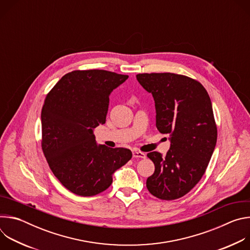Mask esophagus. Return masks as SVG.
Masks as SVG:
<instances>
[{"label":"esophagus","instance_id":"1","mask_svg":"<svg viewBox=\"0 0 250 250\" xmlns=\"http://www.w3.org/2000/svg\"><path fill=\"white\" fill-rule=\"evenodd\" d=\"M132 156L135 158H146V154L145 152H141V151H133Z\"/></svg>","mask_w":250,"mask_h":250}]
</instances>
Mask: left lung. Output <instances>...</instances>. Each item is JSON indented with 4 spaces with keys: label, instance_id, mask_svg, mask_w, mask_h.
Masks as SVG:
<instances>
[{
    "label": "left lung",
    "instance_id": "1",
    "mask_svg": "<svg viewBox=\"0 0 250 250\" xmlns=\"http://www.w3.org/2000/svg\"><path fill=\"white\" fill-rule=\"evenodd\" d=\"M136 79L153 96L157 129L171 136L165 157L157 151L147 153L155 170L146 187L160 200L179 199L202 179L217 144L209 96L199 81L185 75L141 73Z\"/></svg>",
    "mask_w": 250,
    "mask_h": 250
}]
</instances>
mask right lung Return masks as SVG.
Instances as JSON below:
<instances>
[{
    "instance_id": "right-lung-1",
    "label": "right lung",
    "mask_w": 250,
    "mask_h": 250,
    "mask_svg": "<svg viewBox=\"0 0 250 250\" xmlns=\"http://www.w3.org/2000/svg\"><path fill=\"white\" fill-rule=\"evenodd\" d=\"M127 78L106 70H75L45 97L42 148L59 182L78 196L91 197L108 189L113 173L132 156L127 148L97 146L93 133L105 123L111 92Z\"/></svg>"
}]
</instances>
